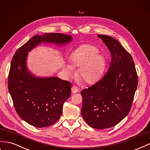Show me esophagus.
<instances>
[{"label": "esophagus", "mask_w": 150, "mask_h": 150, "mask_svg": "<svg viewBox=\"0 0 150 150\" xmlns=\"http://www.w3.org/2000/svg\"><path fill=\"white\" fill-rule=\"evenodd\" d=\"M71 91L73 94H75L76 93H78L79 91V89L78 88V87L77 86H72V88H71Z\"/></svg>", "instance_id": "1"}]
</instances>
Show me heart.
Segmentation results:
<instances>
[{
    "instance_id": "b5f03b06",
    "label": "heart",
    "mask_w": 150,
    "mask_h": 150,
    "mask_svg": "<svg viewBox=\"0 0 150 150\" xmlns=\"http://www.w3.org/2000/svg\"><path fill=\"white\" fill-rule=\"evenodd\" d=\"M98 52V48L95 46L84 44L76 48L70 55L69 61L72 66H80L77 75L84 83H95L103 74L105 60L103 56ZM72 66H66L67 74L70 75L72 73Z\"/></svg>"
}]
</instances>
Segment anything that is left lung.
Returning a JSON list of instances; mask_svg holds the SVG:
<instances>
[{"label": "left lung", "mask_w": 150, "mask_h": 150, "mask_svg": "<svg viewBox=\"0 0 150 150\" xmlns=\"http://www.w3.org/2000/svg\"><path fill=\"white\" fill-rule=\"evenodd\" d=\"M98 37L108 48L112 60L107 73L98 82L81 91V114L90 126L112 127L130 112L138 79L131 54L115 38Z\"/></svg>", "instance_id": "1"}]
</instances>
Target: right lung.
Here are the masks:
<instances>
[{"label":"right lung","instance_id":"obj_1","mask_svg":"<svg viewBox=\"0 0 150 150\" xmlns=\"http://www.w3.org/2000/svg\"><path fill=\"white\" fill-rule=\"evenodd\" d=\"M72 40L62 33L35 35L19 48L12 59L8 76V90L18 115L37 127L55 124L62 113L64 102L71 96V84L55 77L39 78L26 69L28 52L41 42L62 45Z\"/></svg>","mask_w":150,"mask_h":150}]
</instances>
